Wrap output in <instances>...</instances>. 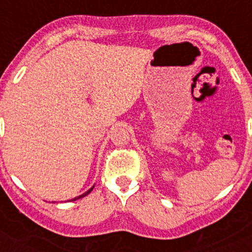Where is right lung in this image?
<instances>
[{"instance_id": "right-lung-1", "label": "right lung", "mask_w": 252, "mask_h": 252, "mask_svg": "<svg viewBox=\"0 0 252 252\" xmlns=\"http://www.w3.org/2000/svg\"><path fill=\"white\" fill-rule=\"evenodd\" d=\"M92 189H93V187H92V188H91V189H90V190H87V192H86V193H83V194H82V195H79V197L74 198V199H72V201H75V199H79V198H83V197H86V195H87V194H90V193H91V192H92Z\"/></svg>"}]
</instances>
